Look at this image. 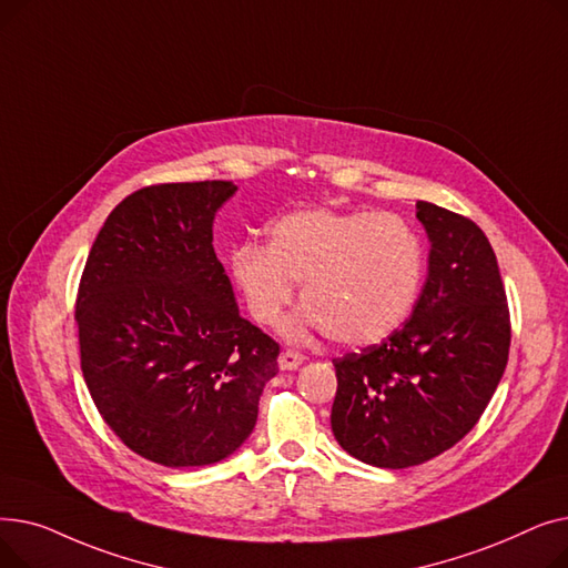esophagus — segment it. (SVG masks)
Masks as SVG:
<instances>
[{"mask_svg": "<svg viewBox=\"0 0 568 568\" xmlns=\"http://www.w3.org/2000/svg\"><path fill=\"white\" fill-rule=\"evenodd\" d=\"M304 364V354L302 352H294V349H285L278 356V366L281 371H296Z\"/></svg>", "mask_w": 568, "mask_h": 568, "instance_id": "obj_1", "label": "esophagus"}]
</instances>
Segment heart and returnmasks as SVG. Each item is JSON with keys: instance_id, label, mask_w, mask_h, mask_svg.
I'll return each instance as SVG.
<instances>
[{"instance_id": "b5f03b06", "label": "heart", "mask_w": 568, "mask_h": 568, "mask_svg": "<svg viewBox=\"0 0 568 568\" xmlns=\"http://www.w3.org/2000/svg\"><path fill=\"white\" fill-rule=\"evenodd\" d=\"M234 290L257 324L281 322L302 283L290 332L324 329L343 345L392 336L409 317L426 276L422 234L400 214L300 209L266 225V244H236L227 257Z\"/></svg>"}]
</instances>
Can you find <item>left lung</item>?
Returning <instances> with one entry per match:
<instances>
[{
    "label": "left lung",
    "mask_w": 568,
    "mask_h": 568,
    "mask_svg": "<svg viewBox=\"0 0 568 568\" xmlns=\"http://www.w3.org/2000/svg\"><path fill=\"white\" fill-rule=\"evenodd\" d=\"M428 276L412 317L379 345L334 359L332 430L373 467L403 469L452 449L481 419L509 362L511 322L497 257L469 219L416 202Z\"/></svg>",
    "instance_id": "8db88e82"
}]
</instances>
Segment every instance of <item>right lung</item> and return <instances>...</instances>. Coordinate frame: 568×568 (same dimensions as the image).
<instances>
[{"label":"right lung","mask_w":568,"mask_h":568,"mask_svg":"<svg viewBox=\"0 0 568 568\" xmlns=\"http://www.w3.org/2000/svg\"><path fill=\"white\" fill-rule=\"evenodd\" d=\"M232 182L146 186L89 251L75 320L80 366L105 424L165 467L212 465L246 442L278 343L239 315L214 253Z\"/></svg>","instance_id":"add662e5"}]
</instances>
